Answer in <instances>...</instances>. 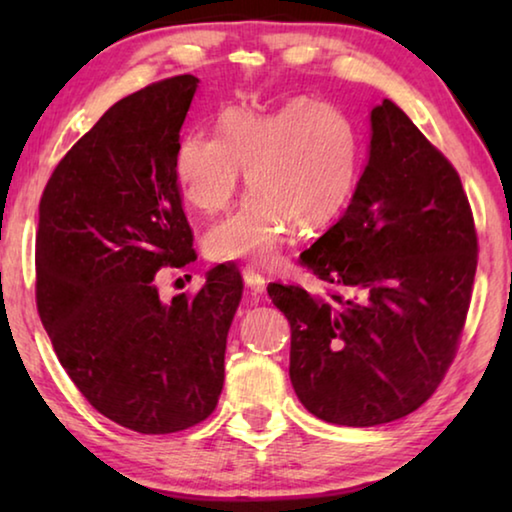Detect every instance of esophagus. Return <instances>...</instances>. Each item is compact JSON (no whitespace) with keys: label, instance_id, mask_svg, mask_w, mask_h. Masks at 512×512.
<instances>
[{"label":"esophagus","instance_id":"obj_1","mask_svg":"<svg viewBox=\"0 0 512 512\" xmlns=\"http://www.w3.org/2000/svg\"><path fill=\"white\" fill-rule=\"evenodd\" d=\"M244 282H246V287L255 293H262L266 287V277L259 271H255L253 266L244 268Z\"/></svg>","mask_w":512,"mask_h":512}]
</instances>
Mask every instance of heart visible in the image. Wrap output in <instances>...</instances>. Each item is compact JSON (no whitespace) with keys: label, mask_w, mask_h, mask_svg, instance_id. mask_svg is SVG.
Instances as JSON below:
<instances>
[{"label":"heart","mask_w":512,"mask_h":512,"mask_svg":"<svg viewBox=\"0 0 512 512\" xmlns=\"http://www.w3.org/2000/svg\"><path fill=\"white\" fill-rule=\"evenodd\" d=\"M363 140L354 121L332 103L298 97L273 112L232 108L221 131H194L180 140L173 173L192 210H230L241 171L253 196L205 237L216 262H271L291 228H327L348 210L359 189Z\"/></svg>","instance_id":"heart-1"}]
</instances>
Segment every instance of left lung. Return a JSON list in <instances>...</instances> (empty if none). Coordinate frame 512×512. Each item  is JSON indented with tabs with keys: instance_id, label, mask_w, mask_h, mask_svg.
Masks as SVG:
<instances>
[{
	"instance_id": "left-lung-1",
	"label": "left lung",
	"mask_w": 512,
	"mask_h": 512,
	"mask_svg": "<svg viewBox=\"0 0 512 512\" xmlns=\"http://www.w3.org/2000/svg\"><path fill=\"white\" fill-rule=\"evenodd\" d=\"M343 216L300 255L325 296L268 284L291 325L289 375L316 418L375 427L429 400L456 357L479 241L461 176L391 99Z\"/></svg>"
}]
</instances>
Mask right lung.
I'll list each match as a JSON object with an SVG mask.
<instances>
[{"instance_id":"add662e5","label":"right lung","mask_w":512,"mask_h":512,"mask_svg":"<svg viewBox=\"0 0 512 512\" xmlns=\"http://www.w3.org/2000/svg\"><path fill=\"white\" fill-rule=\"evenodd\" d=\"M198 79L171 76L117 101L47 180L36 232V302L69 379L94 409L137 433L210 418L225 339L244 293L216 266L205 287L164 302L160 268L196 259L173 173Z\"/></svg>"}]
</instances>
